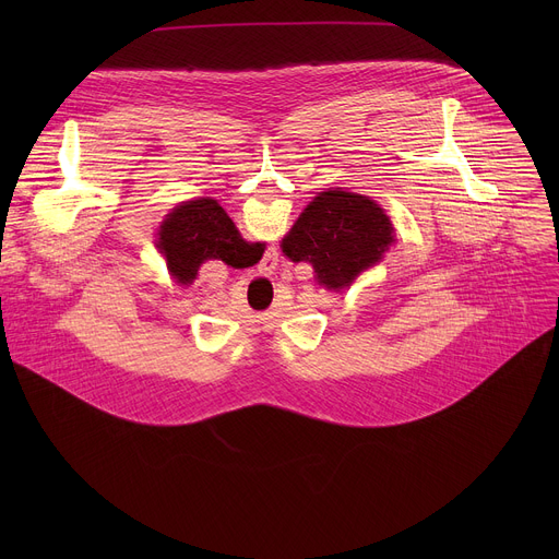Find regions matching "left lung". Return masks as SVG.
Instances as JSON below:
<instances>
[{
	"label": "left lung",
	"mask_w": 559,
	"mask_h": 559,
	"mask_svg": "<svg viewBox=\"0 0 559 559\" xmlns=\"http://www.w3.org/2000/svg\"><path fill=\"white\" fill-rule=\"evenodd\" d=\"M393 225L369 197L334 188L318 194L283 238V254L309 263L318 285L349 287L393 246Z\"/></svg>",
	"instance_id": "8db88e82"
}]
</instances>
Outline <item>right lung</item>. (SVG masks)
I'll return each mask as SVG.
<instances>
[{
	"label": "right lung",
	"instance_id": "obj_1",
	"mask_svg": "<svg viewBox=\"0 0 559 559\" xmlns=\"http://www.w3.org/2000/svg\"><path fill=\"white\" fill-rule=\"evenodd\" d=\"M156 248L166 257L168 272L181 285H190L205 261L243 267L261 250L243 241L214 199H194L177 205L156 231Z\"/></svg>",
	"mask_w": 559,
	"mask_h": 559
}]
</instances>
